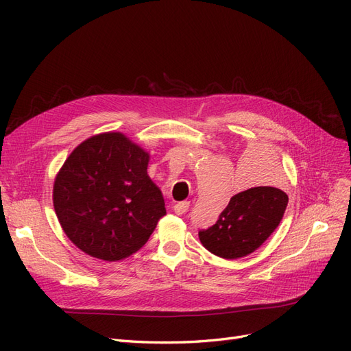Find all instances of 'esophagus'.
Instances as JSON below:
<instances>
[{"instance_id":"34e87169","label":"esophagus","mask_w":351,"mask_h":351,"mask_svg":"<svg viewBox=\"0 0 351 351\" xmlns=\"http://www.w3.org/2000/svg\"><path fill=\"white\" fill-rule=\"evenodd\" d=\"M190 208V202L189 200H183V202H178V204L174 205V212L178 215H183L189 210Z\"/></svg>"}]
</instances>
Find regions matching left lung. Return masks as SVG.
<instances>
[{
	"mask_svg": "<svg viewBox=\"0 0 351 351\" xmlns=\"http://www.w3.org/2000/svg\"><path fill=\"white\" fill-rule=\"evenodd\" d=\"M287 204L289 196L277 187L244 190L230 199L214 226L199 231V240L206 250L222 259L247 256L277 230Z\"/></svg>",
	"mask_w": 351,
	"mask_h": 351,
	"instance_id": "left-lung-1",
	"label": "left lung"
}]
</instances>
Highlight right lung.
I'll list each match as a JSON object with an SVG mask.
<instances>
[{
	"instance_id": "1",
	"label": "right lung",
	"mask_w": 351,
	"mask_h": 351,
	"mask_svg": "<svg viewBox=\"0 0 351 351\" xmlns=\"http://www.w3.org/2000/svg\"><path fill=\"white\" fill-rule=\"evenodd\" d=\"M149 158L120 132L90 136L74 147L52 189L60 226L74 246L108 262L145 246L167 214L162 192L147 176Z\"/></svg>"
}]
</instances>
